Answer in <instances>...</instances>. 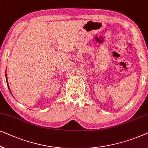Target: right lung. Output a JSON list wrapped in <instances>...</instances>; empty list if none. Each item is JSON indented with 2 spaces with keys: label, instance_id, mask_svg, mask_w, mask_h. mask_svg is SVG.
I'll return each instance as SVG.
<instances>
[{
  "label": "right lung",
  "instance_id": "right-lung-1",
  "mask_svg": "<svg viewBox=\"0 0 148 148\" xmlns=\"http://www.w3.org/2000/svg\"><path fill=\"white\" fill-rule=\"evenodd\" d=\"M5 76H6V81H7V77H6V73H5ZM6 82H7V81H6ZM8 89H9V90H10V88H9V86H8Z\"/></svg>",
  "mask_w": 148,
  "mask_h": 148
}]
</instances>
